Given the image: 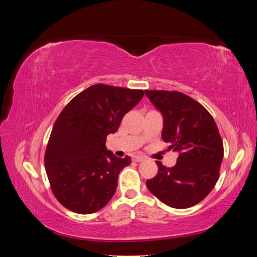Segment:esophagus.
Masks as SVG:
<instances>
[{"label": "esophagus", "instance_id": "esophagus-1", "mask_svg": "<svg viewBox=\"0 0 257 257\" xmlns=\"http://www.w3.org/2000/svg\"><path fill=\"white\" fill-rule=\"evenodd\" d=\"M145 160H146L145 157H134V158H133V161H134V162H143V161H145Z\"/></svg>", "mask_w": 257, "mask_h": 257}]
</instances>
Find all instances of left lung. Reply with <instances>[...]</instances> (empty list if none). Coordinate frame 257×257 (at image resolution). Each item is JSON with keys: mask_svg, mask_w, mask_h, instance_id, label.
Wrapping results in <instances>:
<instances>
[{"mask_svg": "<svg viewBox=\"0 0 257 257\" xmlns=\"http://www.w3.org/2000/svg\"><path fill=\"white\" fill-rule=\"evenodd\" d=\"M145 92L163 115V141L179 153L174 167L157 161L159 172L147 180V188L169 207H192L213 190L219 179L224 153L219 130L206 108L183 93Z\"/></svg>", "mask_w": 257, "mask_h": 257, "instance_id": "left-lung-1", "label": "left lung"}]
</instances>
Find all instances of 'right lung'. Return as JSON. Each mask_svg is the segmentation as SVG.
<instances>
[{"label":"right lung","mask_w":257,"mask_h":257,"mask_svg":"<svg viewBox=\"0 0 257 257\" xmlns=\"http://www.w3.org/2000/svg\"><path fill=\"white\" fill-rule=\"evenodd\" d=\"M145 93L94 84L76 95L54 122L45 168L59 203L80 214L94 213L114 195L121 170L131 158L107 150L106 137L118 131L124 114Z\"/></svg>","instance_id":"right-lung-1"}]
</instances>
